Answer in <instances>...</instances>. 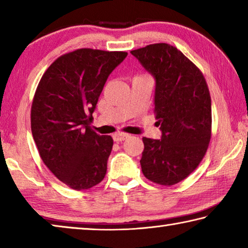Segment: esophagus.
Returning a JSON list of instances; mask_svg holds the SVG:
<instances>
[{
	"label": "esophagus",
	"instance_id": "obj_1",
	"mask_svg": "<svg viewBox=\"0 0 248 248\" xmlns=\"http://www.w3.org/2000/svg\"><path fill=\"white\" fill-rule=\"evenodd\" d=\"M130 136L128 133H115L114 136H112V138H114V140L116 141V142H121V141H124V140H125V139H128Z\"/></svg>",
	"mask_w": 248,
	"mask_h": 248
}]
</instances>
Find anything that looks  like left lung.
<instances>
[{"mask_svg":"<svg viewBox=\"0 0 248 248\" xmlns=\"http://www.w3.org/2000/svg\"><path fill=\"white\" fill-rule=\"evenodd\" d=\"M155 79L154 112L159 140L143 138L140 164L151 182L171 186L189 176L211 138V98L200 70L169 44L132 50Z\"/></svg>","mask_w":248,"mask_h":248,"instance_id":"obj_1","label":"left lung"}]
</instances>
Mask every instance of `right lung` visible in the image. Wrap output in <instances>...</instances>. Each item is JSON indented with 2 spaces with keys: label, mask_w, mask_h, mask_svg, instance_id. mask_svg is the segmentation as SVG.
Returning a JSON list of instances; mask_svg holds the SVG:
<instances>
[{
  "label": "right lung",
  "mask_w": 248,
  "mask_h": 248,
  "mask_svg": "<svg viewBox=\"0 0 248 248\" xmlns=\"http://www.w3.org/2000/svg\"><path fill=\"white\" fill-rule=\"evenodd\" d=\"M128 56L78 49L58 58L41 78L31 105V133L46 166L75 190L104 179L112 138L91 129L105 83Z\"/></svg>",
  "instance_id": "1"
}]
</instances>
